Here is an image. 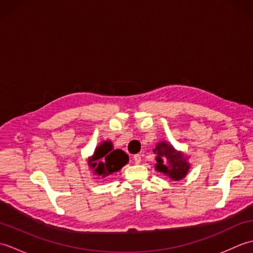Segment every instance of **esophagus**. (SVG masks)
<instances>
[{"instance_id": "obj_1", "label": "esophagus", "mask_w": 253, "mask_h": 253, "mask_svg": "<svg viewBox=\"0 0 253 253\" xmlns=\"http://www.w3.org/2000/svg\"><path fill=\"white\" fill-rule=\"evenodd\" d=\"M133 161H135L136 164H139L141 162V155L140 154H135L133 155Z\"/></svg>"}]
</instances>
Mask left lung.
<instances>
[{"mask_svg": "<svg viewBox=\"0 0 253 253\" xmlns=\"http://www.w3.org/2000/svg\"><path fill=\"white\" fill-rule=\"evenodd\" d=\"M153 152L157 154L155 169L169 176L173 180H180L187 175L190 169L188 158L166 141L159 142Z\"/></svg>", "mask_w": 253, "mask_h": 253, "instance_id": "left-lung-1", "label": "left lung"}]
</instances>
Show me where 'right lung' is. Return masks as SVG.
Returning a JSON list of instances; mask_svg holds the SVG:
<instances>
[{"label": "right lung", "mask_w": 253, "mask_h": 253, "mask_svg": "<svg viewBox=\"0 0 253 253\" xmlns=\"http://www.w3.org/2000/svg\"><path fill=\"white\" fill-rule=\"evenodd\" d=\"M129 161V157L123 150L113 149L111 141H104L95 149L93 155L89 158V168L98 177H105L120 170Z\"/></svg>", "instance_id": "obj_1"}]
</instances>
